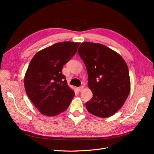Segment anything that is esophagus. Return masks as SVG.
Instances as JSON below:
<instances>
[{
  "label": "esophagus",
  "mask_w": 154,
  "mask_h": 154,
  "mask_svg": "<svg viewBox=\"0 0 154 154\" xmlns=\"http://www.w3.org/2000/svg\"><path fill=\"white\" fill-rule=\"evenodd\" d=\"M83 89V86H80V87H78V90L79 92H81Z\"/></svg>",
  "instance_id": "1"
}]
</instances>
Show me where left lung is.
I'll list each match as a JSON object with an SVG mask.
<instances>
[{
	"label": "left lung",
	"instance_id": "1",
	"mask_svg": "<svg viewBox=\"0 0 154 154\" xmlns=\"http://www.w3.org/2000/svg\"><path fill=\"white\" fill-rule=\"evenodd\" d=\"M78 53L85 65L93 94L86 109L97 117H110L122 108L130 93L127 65L118 53L101 44L82 43Z\"/></svg>",
	"mask_w": 154,
	"mask_h": 154
}]
</instances>
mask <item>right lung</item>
<instances>
[{"label":"right lung","mask_w":154,"mask_h":154,"mask_svg":"<svg viewBox=\"0 0 154 154\" xmlns=\"http://www.w3.org/2000/svg\"><path fill=\"white\" fill-rule=\"evenodd\" d=\"M79 45L71 42L54 44L40 51L30 62L24 78L25 89L42 114L58 115L68 108L75 95L67 85L62 68L76 53Z\"/></svg>","instance_id":"add662e5"}]
</instances>
